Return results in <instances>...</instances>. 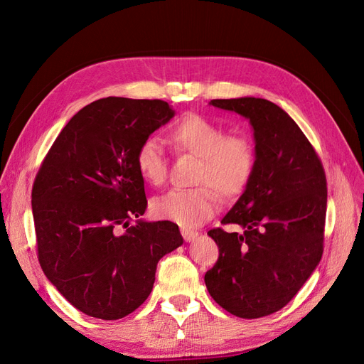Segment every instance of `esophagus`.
<instances>
[{"instance_id":"1","label":"esophagus","mask_w":364,"mask_h":364,"mask_svg":"<svg viewBox=\"0 0 364 364\" xmlns=\"http://www.w3.org/2000/svg\"><path fill=\"white\" fill-rule=\"evenodd\" d=\"M181 234H182L185 241H193L194 238H197V235H199V232H197V230L190 229V228H182L181 229Z\"/></svg>"}]
</instances>
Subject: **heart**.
Returning a JSON list of instances; mask_svg holds the SVG:
<instances>
[{
    "instance_id": "1",
    "label": "heart",
    "mask_w": 364,
    "mask_h": 364,
    "mask_svg": "<svg viewBox=\"0 0 364 364\" xmlns=\"http://www.w3.org/2000/svg\"><path fill=\"white\" fill-rule=\"evenodd\" d=\"M168 141L181 153L199 158L193 190H173L151 202V214L181 226H197L218 209L220 196L232 199L243 193L257 165V150L246 135H226L225 129L199 114H188L168 130ZM135 167L149 185L159 186L167 178V164L156 138L141 141Z\"/></svg>"
}]
</instances>
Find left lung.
<instances>
[{
	"label": "left lung",
	"mask_w": 364,
	"mask_h": 364,
	"mask_svg": "<svg viewBox=\"0 0 364 364\" xmlns=\"http://www.w3.org/2000/svg\"><path fill=\"white\" fill-rule=\"evenodd\" d=\"M249 119L257 165L245 193L223 217L241 232L214 228L218 259L205 274L213 299L226 311L258 318L279 311L323 253L326 176L311 142L291 117L264 98L211 100Z\"/></svg>",
	"instance_id": "obj_1"
}]
</instances>
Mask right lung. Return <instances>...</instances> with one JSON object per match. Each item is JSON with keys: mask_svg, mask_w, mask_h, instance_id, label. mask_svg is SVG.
Here are the masks:
<instances>
[{"mask_svg": "<svg viewBox=\"0 0 364 364\" xmlns=\"http://www.w3.org/2000/svg\"><path fill=\"white\" fill-rule=\"evenodd\" d=\"M173 117L162 100L100 98L68 121L42 161L31 190L38 259L87 316L117 321L135 311L158 261L183 243L167 220L130 226L147 208L135 151Z\"/></svg>", "mask_w": 364, "mask_h": 364, "instance_id": "add662e5", "label": "right lung"}]
</instances>
